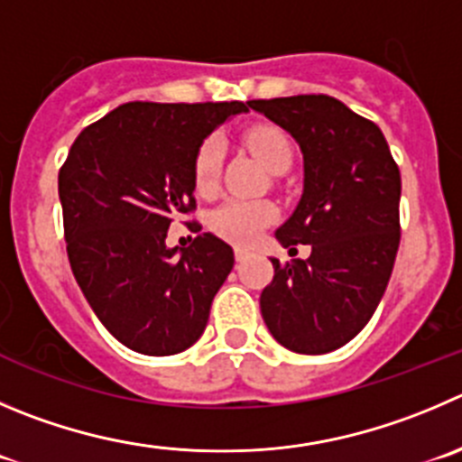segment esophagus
<instances>
[{"instance_id": "34e87169", "label": "esophagus", "mask_w": 462, "mask_h": 462, "mask_svg": "<svg viewBox=\"0 0 462 462\" xmlns=\"http://www.w3.org/2000/svg\"><path fill=\"white\" fill-rule=\"evenodd\" d=\"M247 256H249V249L243 247V245H238V247H236V261H245Z\"/></svg>"}]
</instances>
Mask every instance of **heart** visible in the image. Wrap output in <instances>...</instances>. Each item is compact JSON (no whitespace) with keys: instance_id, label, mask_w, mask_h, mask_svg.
I'll list each match as a JSON object with an SVG mask.
<instances>
[{"instance_id":"1","label":"heart","mask_w":462,"mask_h":462,"mask_svg":"<svg viewBox=\"0 0 462 462\" xmlns=\"http://www.w3.org/2000/svg\"><path fill=\"white\" fill-rule=\"evenodd\" d=\"M247 147L261 158L270 172L288 170L292 162V144L288 135L276 126H254L245 134ZM219 168H222V143L217 138H206L199 144L192 162V181L197 192L208 195L217 188ZM279 210L265 199H228L210 215V228L215 234L240 245H252L258 236L276 219Z\"/></svg>"}]
</instances>
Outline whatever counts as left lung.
Masks as SVG:
<instances>
[{"label": "left lung", "mask_w": 462, "mask_h": 462, "mask_svg": "<svg viewBox=\"0 0 462 462\" xmlns=\"http://www.w3.org/2000/svg\"><path fill=\"white\" fill-rule=\"evenodd\" d=\"M304 153V195L276 240L306 261L272 258L274 279L261 313L276 342L294 354H327L370 322L393 274L402 238V174L379 126L336 97L252 99Z\"/></svg>", "instance_id": "left-lung-1"}]
</instances>
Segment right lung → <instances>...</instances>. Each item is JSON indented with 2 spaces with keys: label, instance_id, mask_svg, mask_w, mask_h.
I'll return each instance as SVG.
<instances>
[{
  "label": "right lung",
  "instance_id": "1",
  "mask_svg": "<svg viewBox=\"0 0 462 462\" xmlns=\"http://www.w3.org/2000/svg\"><path fill=\"white\" fill-rule=\"evenodd\" d=\"M243 102H129L88 125L59 172L74 279L113 337L144 356L199 340L234 249L201 234L165 245L170 224L197 210L192 162L206 135ZM190 228H201L197 222Z\"/></svg>",
  "mask_w": 462,
  "mask_h": 462
}]
</instances>
